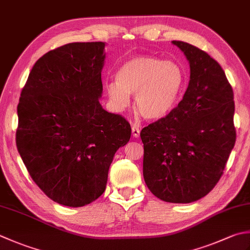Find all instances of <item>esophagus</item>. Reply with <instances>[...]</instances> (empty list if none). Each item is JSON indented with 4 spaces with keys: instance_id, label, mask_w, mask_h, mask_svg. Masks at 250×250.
Listing matches in <instances>:
<instances>
[{
    "instance_id": "esophagus-1",
    "label": "esophagus",
    "mask_w": 250,
    "mask_h": 250,
    "mask_svg": "<svg viewBox=\"0 0 250 250\" xmlns=\"http://www.w3.org/2000/svg\"><path fill=\"white\" fill-rule=\"evenodd\" d=\"M140 132H141V130L138 128V126L132 125V135H133V138H139Z\"/></svg>"
}]
</instances>
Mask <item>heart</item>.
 Instances as JSON below:
<instances>
[{"label": "heart", "instance_id": "1", "mask_svg": "<svg viewBox=\"0 0 250 250\" xmlns=\"http://www.w3.org/2000/svg\"><path fill=\"white\" fill-rule=\"evenodd\" d=\"M116 81L106 84V91L117 110L134 105L147 120H159L174 109L184 91L187 76L180 63L142 55L132 57L120 66Z\"/></svg>", "mask_w": 250, "mask_h": 250}]
</instances>
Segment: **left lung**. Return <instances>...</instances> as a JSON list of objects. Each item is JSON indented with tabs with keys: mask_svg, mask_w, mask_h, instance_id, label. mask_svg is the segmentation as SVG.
<instances>
[{
	"mask_svg": "<svg viewBox=\"0 0 250 250\" xmlns=\"http://www.w3.org/2000/svg\"><path fill=\"white\" fill-rule=\"evenodd\" d=\"M189 63L182 101L163 119L141 131L143 175L156 197L196 202L221 178L236 140L233 90L221 66L206 52L172 41Z\"/></svg>",
	"mask_w": 250,
	"mask_h": 250,
	"instance_id": "8db88e82",
	"label": "left lung"
}]
</instances>
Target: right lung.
I'll use <instances>...</instances> for the list:
<instances>
[{"instance_id":"obj_1","label":"right lung","mask_w":250,"mask_h":250,"mask_svg":"<svg viewBox=\"0 0 250 250\" xmlns=\"http://www.w3.org/2000/svg\"><path fill=\"white\" fill-rule=\"evenodd\" d=\"M105 42H76L39 58L17 106L18 153L47 197L82 207L104 193L131 126L103 108Z\"/></svg>"}]
</instances>
